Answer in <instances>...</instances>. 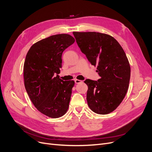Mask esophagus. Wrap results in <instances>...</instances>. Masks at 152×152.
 Here are the masks:
<instances>
[{"label":"esophagus","mask_w":152,"mask_h":152,"mask_svg":"<svg viewBox=\"0 0 152 152\" xmlns=\"http://www.w3.org/2000/svg\"><path fill=\"white\" fill-rule=\"evenodd\" d=\"M75 83H76V84H79V83H82L83 81H81V80H79V79H75Z\"/></svg>","instance_id":"34e87169"}]
</instances>
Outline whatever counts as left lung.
Returning <instances> with one entry per match:
<instances>
[{"label": "left lung", "mask_w": 152, "mask_h": 152, "mask_svg": "<svg viewBox=\"0 0 152 152\" xmlns=\"http://www.w3.org/2000/svg\"><path fill=\"white\" fill-rule=\"evenodd\" d=\"M76 42L92 65L97 66L100 78L87 79V101L94 113L107 115L120 105L129 87L131 67L116 40L96 32H73Z\"/></svg>", "instance_id": "obj_1"}]
</instances>
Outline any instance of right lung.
<instances>
[{
    "instance_id": "right-lung-1",
    "label": "right lung",
    "mask_w": 152,
    "mask_h": 152,
    "mask_svg": "<svg viewBox=\"0 0 152 152\" xmlns=\"http://www.w3.org/2000/svg\"><path fill=\"white\" fill-rule=\"evenodd\" d=\"M75 38L60 34L43 39L31 47L23 66L24 83L34 107L52 118L65 115L68 109L74 81H64L58 74L61 55Z\"/></svg>"
}]
</instances>
